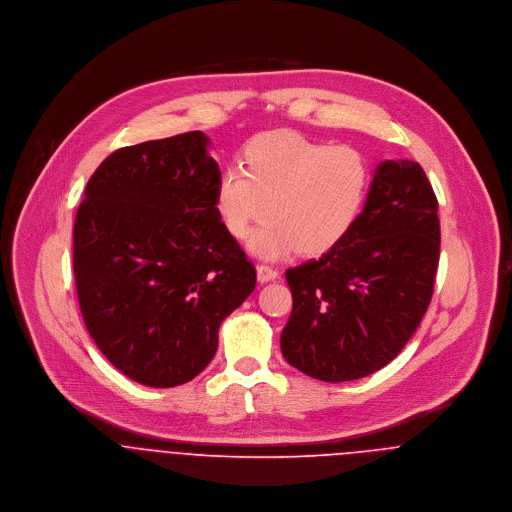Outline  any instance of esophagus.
<instances>
[{
  "label": "esophagus",
  "mask_w": 512,
  "mask_h": 512,
  "mask_svg": "<svg viewBox=\"0 0 512 512\" xmlns=\"http://www.w3.org/2000/svg\"><path fill=\"white\" fill-rule=\"evenodd\" d=\"M256 274H258V282H272V280H276L278 278V270L276 268H272V266H268V264H260L258 268H256Z\"/></svg>",
  "instance_id": "obj_1"
}]
</instances>
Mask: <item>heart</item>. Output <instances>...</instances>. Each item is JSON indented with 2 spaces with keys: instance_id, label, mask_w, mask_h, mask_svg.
Listing matches in <instances>:
<instances>
[{
  "instance_id": "obj_1",
  "label": "heart",
  "mask_w": 512,
  "mask_h": 512,
  "mask_svg": "<svg viewBox=\"0 0 512 512\" xmlns=\"http://www.w3.org/2000/svg\"><path fill=\"white\" fill-rule=\"evenodd\" d=\"M370 183L361 151L307 140L292 130L256 136L242 153V165L222 171L217 207L228 232L244 238L266 258L299 248L315 254L337 244L355 224Z\"/></svg>"
}]
</instances>
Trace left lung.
Returning <instances> with one entry per match:
<instances>
[{
	"label": "left lung",
	"mask_w": 512,
	"mask_h": 512,
	"mask_svg": "<svg viewBox=\"0 0 512 512\" xmlns=\"http://www.w3.org/2000/svg\"><path fill=\"white\" fill-rule=\"evenodd\" d=\"M438 262V199L422 165L380 161L349 232L286 272L293 309L280 339L284 359L325 382L388 365L432 301Z\"/></svg>",
	"instance_id": "obj_1"
}]
</instances>
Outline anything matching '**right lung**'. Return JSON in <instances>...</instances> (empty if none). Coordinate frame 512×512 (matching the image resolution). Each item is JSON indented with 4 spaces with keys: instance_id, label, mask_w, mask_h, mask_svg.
Returning <instances> with one entry per match:
<instances>
[{
    "instance_id": "obj_1",
    "label": "right lung",
    "mask_w": 512,
    "mask_h": 512,
    "mask_svg": "<svg viewBox=\"0 0 512 512\" xmlns=\"http://www.w3.org/2000/svg\"><path fill=\"white\" fill-rule=\"evenodd\" d=\"M209 144L187 132L116 149L76 211L84 325L112 365L153 388L209 365L222 319L256 288L254 264L220 220Z\"/></svg>"
}]
</instances>
